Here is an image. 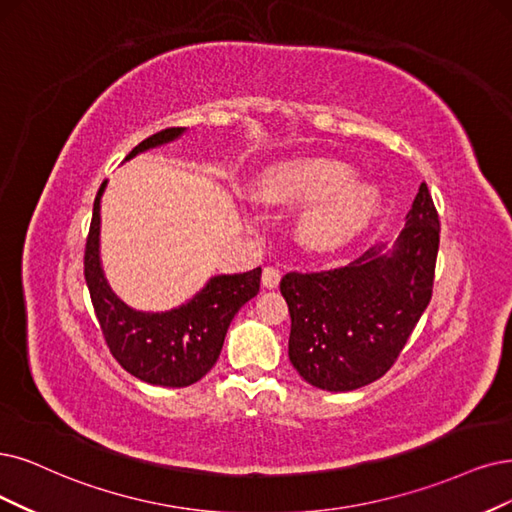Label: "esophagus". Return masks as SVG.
I'll use <instances>...</instances> for the list:
<instances>
[{
	"label": "esophagus",
	"mask_w": 512,
	"mask_h": 512,
	"mask_svg": "<svg viewBox=\"0 0 512 512\" xmlns=\"http://www.w3.org/2000/svg\"><path fill=\"white\" fill-rule=\"evenodd\" d=\"M261 282H263V287L276 289L278 282H280V272L276 268H266V270H263V274H261Z\"/></svg>",
	"instance_id": "obj_1"
}]
</instances>
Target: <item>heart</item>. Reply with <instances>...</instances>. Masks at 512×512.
<instances>
[{
	"mask_svg": "<svg viewBox=\"0 0 512 512\" xmlns=\"http://www.w3.org/2000/svg\"><path fill=\"white\" fill-rule=\"evenodd\" d=\"M261 196L308 208L299 232L312 249L327 251L348 242L380 208L382 194L373 183L352 179V170L329 158H295L272 166L259 185Z\"/></svg>",
	"mask_w": 512,
	"mask_h": 512,
	"instance_id": "heart-1",
	"label": "heart"
}]
</instances>
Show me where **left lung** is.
Returning <instances> with one entry per match:
<instances>
[{"label": "left lung", "mask_w": 512, "mask_h": 512, "mask_svg": "<svg viewBox=\"0 0 512 512\" xmlns=\"http://www.w3.org/2000/svg\"><path fill=\"white\" fill-rule=\"evenodd\" d=\"M437 253L439 215L422 183L392 246L377 244L344 268L282 278L297 373L329 392L380 380L428 306Z\"/></svg>", "instance_id": "1"}]
</instances>
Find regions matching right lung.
<instances>
[{
	"label": "right lung",
	"instance_id": "1",
	"mask_svg": "<svg viewBox=\"0 0 512 512\" xmlns=\"http://www.w3.org/2000/svg\"><path fill=\"white\" fill-rule=\"evenodd\" d=\"M185 132L187 128H166L139 143L124 162L179 141ZM105 189L107 181L94 198L84 257L86 285L105 342L113 358L137 380L164 388L192 386L217 363L236 312L259 293L261 268L211 276L192 299L164 312L128 306L109 287L101 261V200Z\"/></svg>",
	"mask_w": 512,
	"mask_h": 512
}]
</instances>
